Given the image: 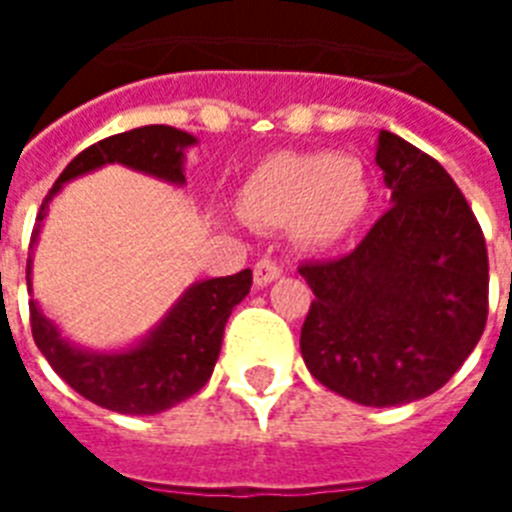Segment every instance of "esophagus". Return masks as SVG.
<instances>
[{"label": "esophagus", "instance_id": "1", "mask_svg": "<svg viewBox=\"0 0 512 512\" xmlns=\"http://www.w3.org/2000/svg\"><path fill=\"white\" fill-rule=\"evenodd\" d=\"M284 273V268H281L276 260H271V257H263V260H257L255 263V284L257 287H265V284H271V281H276Z\"/></svg>", "mask_w": 512, "mask_h": 512}]
</instances>
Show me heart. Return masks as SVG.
Segmentation results:
<instances>
[{
  "mask_svg": "<svg viewBox=\"0 0 512 512\" xmlns=\"http://www.w3.org/2000/svg\"><path fill=\"white\" fill-rule=\"evenodd\" d=\"M369 199V177L356 156L287 151L249 172L239 212L257 228H292L305 247H329L361 223Z\"/></svg>",
  "mask_w": 512,
  "mask_h": 512,
  "instance_id": "1",
  "label": "heart"
}]
</instances>
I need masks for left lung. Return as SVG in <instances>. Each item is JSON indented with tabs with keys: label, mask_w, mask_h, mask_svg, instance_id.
<instances>
[{
	"label": "left lung",
	"mask_w": 512,
	"mask_h": 512,
	"mask_svg": "<svg viewBox=\"0 0 512 512\" xmlns=\"http://www.w3.org/2000/svg\"><path fill=\"white\" fill-rule=\"evenodd\" d=\"M377 164L390 209L358 247L297 271L316 300L300 350L321 385L364 406L436 393L481 340L489 255L468 199L449 172L382 130Z\"/></svg>",
	"instance_id": "8db88e82"
}]
</instances>
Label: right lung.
<instances>
[{"label": "right lung", "mask_w": 512, "mask_h": 512, "mask_svg": "<svg viewBox=\"0 0 512 512\" xmlns=\"http://www.w3.org/2000/svg\"><path fill=\"white\" fill-rule=\"evenodd\" d=\"M193 143L196 138L188 132L167 124H148L84 148L60 172L47 199L42 201L31 231V247L47 215V204L66 180L98 170L103 164L119 162L170 183H183V151ZM26 284L31 287V257L26 263ZM249 287V268L233 276L201 281L180 297L167 319L138 348L111 356L87 353L63 340L36 300H28L31 335L52 369L87 401L119 414H159L207 385L220 356L225 321L249 295Z\"/></svg>", "instance_id": "obj_1"}]
</instances>
